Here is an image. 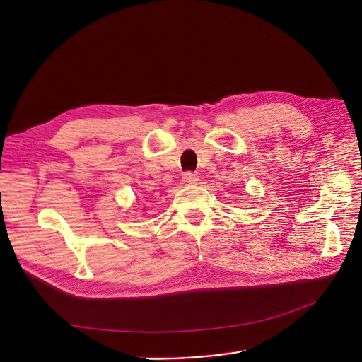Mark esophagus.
Segmentation results:
<instances>
[{
	"label": "esophagus",
	"instance_id": "1",
	"mask_svg": "<svg viewBox=\"0 0 362 362\" xmlns=\"http://www.w3.org/2000/svg\"><path fill=\"white\" fill-rule=\"evenodd\" d=\"M182 182L185 185H194L198 182V175L192 173V171H185L183 176H182Z\"/></svg>",
	"mask_w": 362,
	"mask_h": 362
}]
</instances>
